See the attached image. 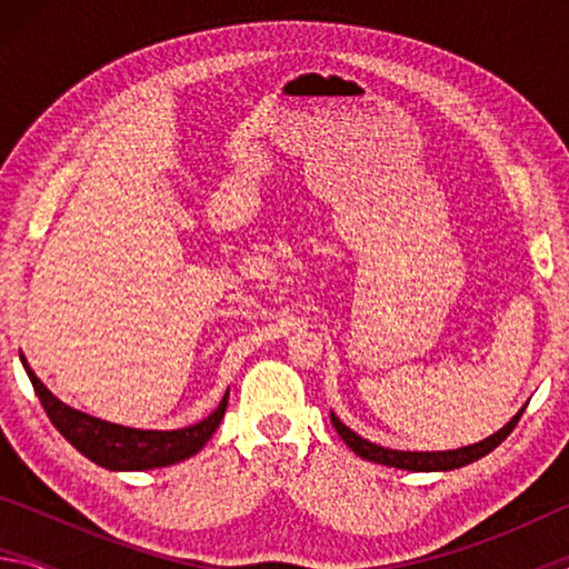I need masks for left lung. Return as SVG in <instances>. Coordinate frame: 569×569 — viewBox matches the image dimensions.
<instances>
[{
    "label": "left lung",
    "instance_id": "left-lung-1",
    "mask_svg": "<svg viewBox=\"0 0 569 569\" xmlns=\"http://www.w3.org/2000/svg\"><path fill=\"white\" fill-rule=\"evenodd\" d=\"M525 409L517 411V417H512V421L507 423L485 441L471 447H461V449H451V451H397V449H387L379 445H371V441L361 439L356 431H351L346 423H341L336 419V413H331V423L339 431V437L349 445L356 455L361 459L377 461V465H387V467H397V469H411V471H449V469H459L465 465H471L481 457H487L489 451L497 449L502 441L512 435V429L517 427L519 417H522Z\"/></svg>",
    "mask_w": 569,
    "mask_h": 569
}]
</instances>
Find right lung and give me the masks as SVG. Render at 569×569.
<instances>
[{"label":"right lung","instance_id":"add662e5","mask_svg":"<svg viewBox=\"0 0 569 569\" xmlns=\"http://www.w3.org/2000/svg\"><path fill=\"white\" fill-rule=\"evenodd\" d=\"M19 359H22L27 377H30L34 393L40 397L47 417L54 423V429L60 431L80 455L92 459L94 465H100L104 469L142 471L176 465V461L198 455V451L206 447V441L213 437V431L220 427V419H223L228 407L226 391V397L218 403V409L210 413L208 419L192 423V427L176 431H142L120 427V423L94 419L90 413L67 407V403L52 397V391L34 377V371L27 366L24 356H19Z\"/></svg>","mask_w":569,"mask_h":569}]
</instances>
